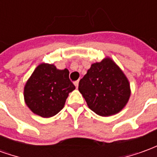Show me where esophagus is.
Returning <instances> with one entry per match:
<instances>
[{
    "label": "esophagus",
    "instance_id": "34e87169",
    "mask_svg": "<svg viewBox=\"0 0 157 157\" xmlns=\"http://www.w3.org/2000/svg\"><path fill=\"white\" fill-rule=\"evenodd\" d=\"M74 84H75V87H76V88H78V85H79V81H76V82H74Z\"/></svg>",
    "mask_w": 157,
    "mask_h": 157
}]
</instances>
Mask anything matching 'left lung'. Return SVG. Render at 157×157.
<instances>
[{
  "label": "left lung",
  "instance_id": "1",
  "mask_svg": "<svg viewBox=\"0 0 157 157\" xmlns=\"http://www.w3.org/2000/svg\"><path fill=\"white\" fill-rule=\"evenodd\" d=\"M78 90L89 109L102 117L120 112L128 103L131 94L127 76L108 56L101 62L92 64L79 82Z\"/></svg>",
  "mask_w": 157,
  "mask_h": 157
}]
</instances>
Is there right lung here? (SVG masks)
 Masks as SVG:
<instances>
[{
  "mask_svg": "<svg viewBox=\"0 0 157 157\" xmlns=\"http://www.w3.org/2000/svg\"><path fill=\"white\" fill-rule=\"evenodd\" d=\"M75 89L67 69L58 70L54 64L41 63L24 86V101L34 114L50 118L64 108L69 93Z\"/></svg>",
  "mask_w": 157,
  "mask_h": 157,
  "instance_id": "1",
  "label": "right lung"
}]
</instances>
